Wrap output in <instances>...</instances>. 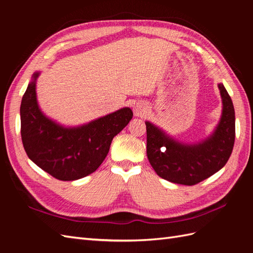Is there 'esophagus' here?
Here are the masks:
<instances>
[{
	"label": "esophagus",
	"instance_id": "34e87169",
	"mask_svg": "<svg viewBox=\"0 0 253 253\" xmlns=\"http://www.w3.org/2000/svg\"><path fill=\"white\" fill-rule=\"evenodd\" d=\"M133 111H134V115L136 117L143 118L144 116H147L148 115L149 108H148V105L143 102H137L134 106Z\"/></svg>",
	"mask_w": 253,
	"mask_h": 253
}]
</instances>
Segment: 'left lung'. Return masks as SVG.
<instances>
[{"label":"left lung","instance_id":"1","mask_svg":"<svg viewBox=\"0 0 253 253\" xmlns=\"http://www.w3.org/2000/svg\"><path fill=\"white\" fill-rule=\"evenodd\" d=\"M223 111L218 125L206 139L196 143L175 140L162 128L145 121L147 155L160 177L179 185L193 186L223 168L235 139L233 103L223 83H218Z\"/></svg>","mask_w":253,"mask_h":253}]
</instances>
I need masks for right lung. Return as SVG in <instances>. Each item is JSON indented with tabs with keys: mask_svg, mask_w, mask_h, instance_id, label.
Wrapping results in <instances>:
<instances>
[{
	"mask_svg": "<svg viewBox=\"0 0 253 253\" xmlns=\"http://www.w3.org/2000/svg\"><path fill=\"white\" fill-rule=\"evenodd\" d=\"M36 72L23 95L21 136L29 159L59 180H77L95 172L108 155L112 140L133 118L122 108L88 124L64 126L45 115L37 100Z\"/></svg>",
	"mask_w": 253,
	"mask_h": 253,
	"instance_id": "1",
	"label": "right lung"
}]
</instances>
